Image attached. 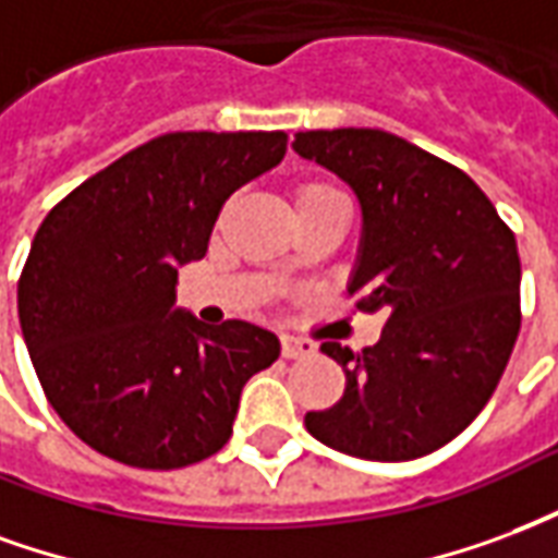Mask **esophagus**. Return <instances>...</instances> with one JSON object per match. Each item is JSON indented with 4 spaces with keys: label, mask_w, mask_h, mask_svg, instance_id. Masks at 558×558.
Listing matches in <instances>:
<instances>
[{
    "label": "esophagus",
    "mask_w": 558,
    "mask_h": 558,
    "mask_svg": "<svg viewBox=\"0 0 558 558\" xmlns=\"http://www.w3.org/2000/svg\"><path fill=\"white\" fill-rule=\"evenodd\" d=\"M315 344L306 339H296V336H282V356L284 360H300V356H312Z\"/></svg>",
    "instance_id": "obj_1"
}]
</instances>
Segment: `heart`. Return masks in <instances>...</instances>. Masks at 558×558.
Here are the masks:
<instances>
[{"label": "heart", "instance_id": "obj_1", "mask_svg": "<svg viewBox=\"0 0 558 558\" xmlns=\"http://www.w3.org/2000/svg\"><path fill=\"white\" fill-rule=\"evenodd\" d=\"M320 193H332V190L324 184H308V186H303L300 193H296V198H308V195H320Z\"/></svg>", "mask_w": 558, "mask_h": 558}]
</instances>
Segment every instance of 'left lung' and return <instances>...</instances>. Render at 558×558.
Segmentation results:
<instances>
[{"instance_id": "8db88e82", "label": "left lung", "mask_w": 558, "mask_h": 558, "mask_svg": "<svg viewBox=\"0 0 558 558\" xmlns=\"http://www.w3.org/2000/svg\"><path fill=\"white\" fill-rule=\"evenodd\" d=\"M291 148L339 174L363 210L348 294L384 312L380 341L320 351L344 372L308 434L363 461H413L451 442L494 396L520 332L518 240L470 174L401 136L306 130Z\"/></svg>"}]
</instances>
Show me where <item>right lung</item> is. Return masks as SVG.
Segmentation results:
<instances>
[{
  "label": "right lung",
  "instance_id": "obj_1",
  "mask_svg": "<svg viewBox=\"0 0 558 558\" xmlns=\"http://www.w3.org/2000/svg\"><path fill=\"white\" fill-rule=\"evenodd\" d=\"M288 136L166 133L52 207L17 284L28 356L52 410L92 449L178 470L231 437L240 392L279 356L270 329L207 327L174 306L234 190L270 172Z\"/></svg>",
  "mask_w": 558,
  "mask_h": 558
}]
</instances>
